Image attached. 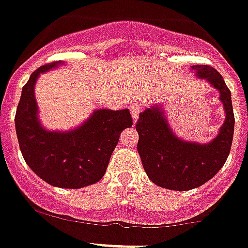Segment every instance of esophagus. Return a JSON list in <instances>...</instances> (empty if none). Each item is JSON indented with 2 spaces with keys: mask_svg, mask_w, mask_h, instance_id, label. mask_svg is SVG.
<instances>
[{
  "mask_svg": "<svg viewBox=\"0 0 248 248\" xmlns=\"http://www.w3.org/2000/svg\"><path fill=\"white\" fill-rule=\"evenodd\" d=\"M129 110H131V114H132V117H133V121L136 122L137 119H138L139 114H140V111H141V107L138 104V103H134V104H132L131 107H129Z\"/></svg>",
  "mask_w": 248,
  "mask_h": 248,
  "instance_id": "obj_1",
  "label": "esophagus"
}]
</instances>
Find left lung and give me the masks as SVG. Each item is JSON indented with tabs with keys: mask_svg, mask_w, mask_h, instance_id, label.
<instances>
[{
	"mask_svg": "<svg viewBox=\"0 0 248 248\" xmlns=\"http://www.w3.org/2000/svg\"><path fill=\"white\" fill-rule=\"evenodd\" d=\"M193 68L199 78L219 91L225 110L224 124L211 143L203 145L177 138L156 105L140 112L136 124L137 149L146 174L156 185L170 190L185 191L205 184L223 167L232 149L235 119L230 90L212 66Z\"/></svg>",
	"mask_w": 248,
	"mask_h": 248,
	"instance_id": "8db88e82",
	"label": "left lung"
}]
</instances>
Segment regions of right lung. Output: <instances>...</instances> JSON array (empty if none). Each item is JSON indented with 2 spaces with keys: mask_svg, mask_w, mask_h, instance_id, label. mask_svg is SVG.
<instances>
[{
  "mask_svg": "<svg viewBox=\"0 0 248 248\" xmlns=\"http://www.w3.org/2000/svg\"><path fill=\"white\" fill-rule=\"evenodd\" d=\"M58 64H46L31 74L16 108V131L24 160L38 177L58 188L78 189L102 179L120 134L133 120L128 109H102L74 131L42 128L33 86L41 73Z\"/></svg>",
  "mask_w": 248,
  "mask_h": 248,
  "instance_id": "1",
  "label": "right lung"
}]
</instances>
